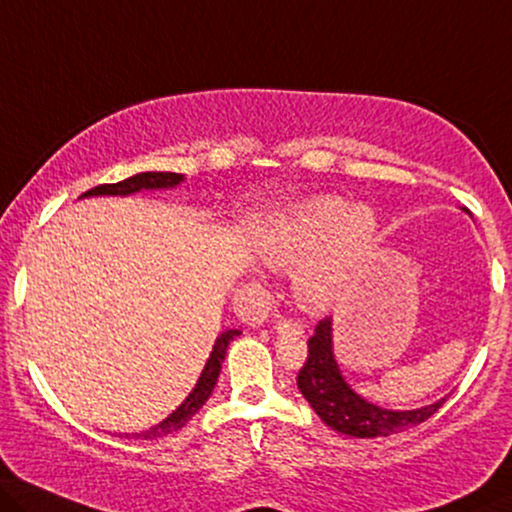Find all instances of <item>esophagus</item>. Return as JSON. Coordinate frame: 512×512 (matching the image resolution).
I'll return each instance as SVG.
<instances>
[{
    "mask_svg": "<svg viewBox=\"0 0 512 512\" xmlns=\"http://www.w3.org/2000/svg\"><path fill=\"white\" fill-rule=\"evenodd\" d=\"M276 331L278 333H292V335H301L303 333V326L299 322H292V319H280L276 324Z\"/></svg>",
    "mask_w": 512,
    "mask_h": 512,
    "instance_id": "34e87169",
    "label": "esophagus"
}]
</instances>
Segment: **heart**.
Returning a JSON list of instances; mask_svg holds the SVG:
<instances>
[{"instance_id": "obj_1", "label": "heart", "mask_w": 512, "mask_h": 512, "mask_svg": "<svg viewBox=\"0 0 512 512\" xmlns=\"http://www.w3.org/2000/svg\"><path fill=\"white\" fill-rule=\"evenodd\" d=\"M379 232L377 213L338 195H317L276 213L259 236V255L269 266H299L296 299L326 310L340 299Z\"/></svg>"}]
</instances>
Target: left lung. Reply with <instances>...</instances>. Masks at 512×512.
I'll use <instances>...</instances> for the list:
<instances>
[{
  "mask_svg": "<svg viewBox=\"0 0 512 512\" xmlns=\"http://www.w3.org/2000/svg\"><path fill=\"white\" fill-rule=\"evenodd\" d=\"M299 391L315 414L340 434L356 439L388 437L402 432L411 425H418L430 418L446 398L418 409H386L358 395L347 379L333 354V319H322L315 335L308 340V361L296 377Z\"/></svg>",
  "mask_w": 512,
  "mask_h": 512,
  "instance_id": "8db88e82",
  "label": "left lung"
}]
</instances>
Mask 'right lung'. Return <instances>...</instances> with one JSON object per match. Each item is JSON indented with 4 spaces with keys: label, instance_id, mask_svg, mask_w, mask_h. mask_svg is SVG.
<instances>
[{
    "label": "right lung",
    "instance_id": "right-lung-1",
    "mask_svg": "<svg viewBox=\"0 0 512 512\" xmlns=\"http://www.w3.org/2000/svg\"><path fill=\"white\" fill-rule=\"evenodd\" d=\"M186 179L183 174L177 172H140L135 174V177H128L119 183H103V186H96L87 190L85 195L80 197H98V195H119V197H126V195H133V193H140V190H160V188H177L179 183ZM236 335H241L239 329H230V331H223L216 338V345H213L211 354L207 358V365H204L200 379H197V384L193 391L188 393V398L183 400L177 409L172 411L170 416L163 418L158 425L149 427V430L144 432H135L133 437L137 439H158V437H167V434L181 430L183 425H186L190 418H193L197 411L202 409V404L211 398L213 388H216V381L220 375V368H223V361H225V354H227V347H230V342L236 338ZM128 437V434H126Z\"/></svg>",
    "mask_w": 512,
    "mask_h": 512
}]
</instances>
